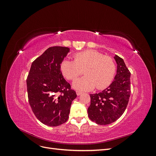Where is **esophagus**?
<instances>
[{"instance_id":"obj_1","label":"esophagus","mask_w":156,"mask_h":156,"mask_svg":"<svg viewBox=\"0 0 156 156\" xmlns=\"http://www.w3.org/2000/svg\"><path fill=\"white\" fill-rule=\"evenodd\" d=\"M76 94H77V96H80L82 94V92H80V91H76Z\"/></svg>"}]
</instances>
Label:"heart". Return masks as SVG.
<instances>
[{
    "label": "heart",
    "instance_id": "b5f03b06",
    "mask_svg": "<svg viewBox=\"0 0 156 156\" xmlns=\"http://www.w3.org/2000/svg\"><path fill=\"white\" fill-rule=\"evenodd\" d=\"M74 61L64 59L60 70L68 80H74L84 71L86 76L73 82V87L82 91L91 90L96 87L101 90L110 85L115 77L116 66L113 59L95 50H87L75 54Z\"/></svg>",
    "mask_w": 156,
    "mask_h": 156
}]
</instances>
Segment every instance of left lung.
Listing matches in <instances>:
<instances>
[{
  "instance_id": "8db88e82",
  "label": "left lung",
  "mask_w": 156,
  "mask_h": 156,
  "mask_svg": "<svg viewBox=\"0 0 156 156\" xmlns=\"http://www.w3.org/2000/svg\"><path fill=\"white\" fill-rule=\"evenodd\" d=\"M114 58L117 64L114 81L102 92L90 94L91 102L88 115L99 125L110 124L119 119L124 112L130 97L131 73L123 59L118 55Z\"/></svg>"
}]
</instances>
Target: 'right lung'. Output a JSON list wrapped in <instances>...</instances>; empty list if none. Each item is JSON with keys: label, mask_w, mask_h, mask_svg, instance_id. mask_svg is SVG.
<instances>
[{"label": "right lung", "mask_w": 156, "mask_h": 156, "mask_svg": "<svg viewBox=\"0 0 156 156\" xmlns=\"http://www.w3.org/2000/svg\"><path fill=\"white\" fill-rule=\"evenodd\" d=\"M69 52L66 47L48 48L32 63L27 79L32 110L48 126H58L68 120L71 105L77 97L60 71V64Z\"/></svg>", "instance_id": "add662e5"}]
</instances>
